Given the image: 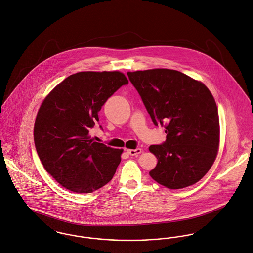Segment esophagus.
I'll return each instance as SVG.
<instances>
[{"mask_svg": "<svg viewBox=\"0 0 253 253\" xmlns=\"http://www.w3.org/2000/svg\"><path fill=\"white\" fill-rule=\"evenodd\" d=\"M127 153H128L129 155H131V156H136V155H138V154L141 153V149H128V150H127Z\"/></svg>", "mask_w": 253, "mask_h": 253, "instance_id": "esophagus-1", "label": "esophagus"}]
</instances>
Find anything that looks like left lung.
Here are the masks:
<instances>
[{
    "mask_svg": "<svg viewBox=\"0 0 253 253\" xmlns=\"http://www.w3.org/2000/svg\"><path fill=\"white\" fill-rule=\"evenodd\" d=\"M156 126L166 140L149 147L158 159L151 178L169 189L198 182L214 163L220 122L215 99L205 84L175 70L127 73Z\"/></svg>",
    "mask_w": 253,
    "mask_h": 253,
    "instance_id": "obj_1",
    "label": "left lung"
}]
</instances>
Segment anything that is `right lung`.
<instances>
[{
    "label": "right lung",
    "instance_id": "add662e5",
    "mask_svg": "<svg viewBox=\"0 0 253 253\" xmlns=\"http://www.w3.org/2000/svg\"><path fill=\"white\" fill-rule=\"evenodd\" d=\"M127 84L119 72H81L67 77L43 101L34 143L46 172L65 188L91 193L114 177L123 150L93 141L89 131L108 98Z\"/></svg>",
    "mask_w": 253,
    "mask_h": 253
}]
</instances>
